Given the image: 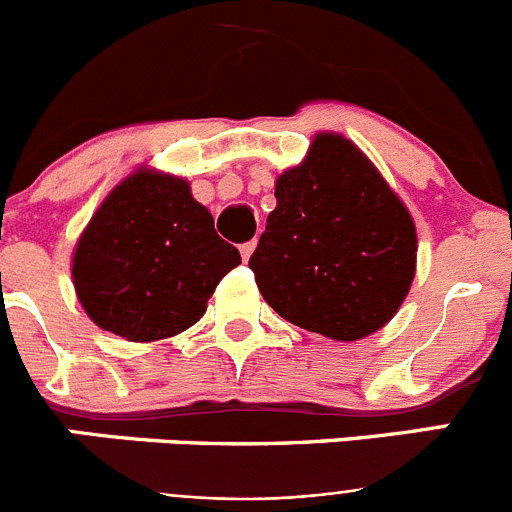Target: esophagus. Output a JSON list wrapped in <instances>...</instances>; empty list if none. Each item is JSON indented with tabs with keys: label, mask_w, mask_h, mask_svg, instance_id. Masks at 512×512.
I'll return each instance as SVG.
<instances>
[{
	"label": "esophagus",
	"mask_w": 512,
	"mask_h": 512,
	"mask_svg": "<svg viewBox=\"0 0 512 512\" xmlns=\"http://www.w3.org/2000/svg\"><path fill=\"white\" fill-rule=\"evenodd\" d=\"M253 248H256V241H248V243H243V246H241V256H243V261H248V259H251Z\"/></svg>",
	"instance_id": "1"
}]
</instances>
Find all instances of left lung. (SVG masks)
<instances>
[{"label":"left lung","instance_id":"left-lung-1","mask_svg":"<svg viewBox=\"0 0 512 512\" xmlns=\"http://www.w3.org/2000/svg\"><path fill=\"white\" fill-rule=\"evenodd\" d=\"M274 197L248 261L264 300L333 341H359L392 320L415 277L418 238L372 161L323 133L279 176Z\"/></svg>","mask_w":512,"mask_h":512}]
</instances>
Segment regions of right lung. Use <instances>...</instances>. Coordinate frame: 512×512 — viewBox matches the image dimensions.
Returning <instances> with one entry per match:
<instances>
[{
    "mask_svg": "<svg viewBox=\"0 0 512 512\" xmlns=\"http://www.w3.org/2000/svg\"><path fill=\"white\" fill-rule=\"evenodd\" d=\"M241 253L179 176L138 171L110 192L74 253V287L89 318L128 341H158L205 315Z\"/></svg>",
    "mask_w": 512,
    "mask_h": 512,
    "instance_id": "1",
    "label": "right lung"
}]
</instances>
